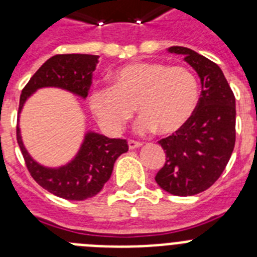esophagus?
I'll use <instances>...</instances> for the list:
<instances>
[{"instance_id":"1","label":"esophagus","mask_w":257,"mask_h":257,"mask_svg":"<svg viewBox=\"0 0 257 257\" xmlns=\"http://www.w3.org/2000/svg\"><path fill=\"white\" fill-rule=\"evenodd\" d=\"M143 143L138 142V140H128V148L130 149H136V148H139V147H142Z\"/></svg>"}]
</instances>
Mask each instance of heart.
Segmentation results:
<instances>
[{"label": "heart", "instance_id": "1", "mask_svg": "<svg viewBox=\"0 0 257 257\" xmlns=\"http://www.w3.org/2000/svg\"><path fill=\"white\" fill-rule=\"evenodd\" d=\"M199 86L188 68L162 63H131L112 76V88L91 95V108L101 126L119 133L133 119L135 108L143 115L140 133L158 128L169 135L181 130L196 112Z\"/></svg>", "mask_w": 257, "mask_h": 257}]
</instances>
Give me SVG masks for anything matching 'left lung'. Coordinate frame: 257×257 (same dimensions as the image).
Returning a JSON list of instances; mask_svg holds the SVG:
<instances>
[{"label":"left lung","instance_id":"left-lung-1","mask_svg":"<svg viewBox=\"0 0 257 257\" xmlns=\"http://www.w3.org/2000/svg\"><path fill=\"white\" fill-rule=\"evenodd\" d=\"M201 78L196 112L181 130L161 139L166 162L157 184L174 196H194L208 189L225 170L235 144V97L222 70L188 47L172 46Z\"/></svg>","mask_w":257,"mask_h":257}]
</instances>
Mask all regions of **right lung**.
Returning a JSON list of instances; mask_svg holds the SVG:
<instances>
[{
	"mask_svg": "<svg viewBox=\"0 0 257 257\" xmlns=\"http://www.w3.org/2000/svg\"><path fill=\"white\" fill-rule=\"evenodd\" d=\"M97 59V55L87 54H59L50 58L23 88L19 113L27 99L41 87H60L81 97L87 96ZM17 140L35 181L47 192L69 201H83L100 192L112 175L115 160L128 151L124 139L87 133L73 161L59 169H47L32 160L23 145L19 127Z\"/></svg>",
	"mask_w": 257,
	"mask_h": 257,
	"instance_id": "1",
	"label": "right lung"
}]
</instances>
